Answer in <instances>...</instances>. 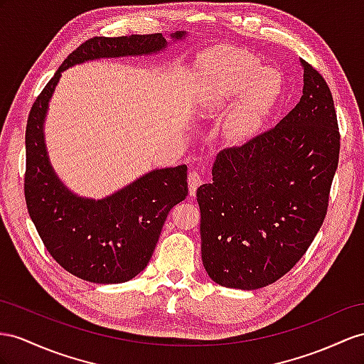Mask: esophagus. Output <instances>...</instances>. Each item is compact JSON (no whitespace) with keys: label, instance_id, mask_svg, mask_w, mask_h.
I'll return each mask as SVG.
<instances>
[{"label":"esophagus","instance_id":"obj_1","mask_svg":"<svg viewBox=\"0 0 364 364\" xmlns=\"http://www.w3.org/2000/svg\"><path fill=\"white\" fill-rule=\"evenodd\" d=\"M188 181H189V192H191V197H193L195 192H197L198 186L203 184V176L201 173H198L197 171H192L188 176Z\"/></svg>","mask_w":364,"mask_h":364}]
</instances>
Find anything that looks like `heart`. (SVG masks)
<instances>
[{
    "label": "heart",
    "mask_w": 364,
    "mask_h": 364,
    "mask_svg": "<svg viewBox=\"0 0 364 364\" xmlns=\"http://www.w3.org/2000/svg\"><path fill=\"white\" fill-rule=\"evenodd\" d=\"M283 90L282 73L240 53L220 52L208 61L204 100L212 107L225 106L235 95L226 130L232 138H247L258 132Z\"/></svg>",
    "instance_id": "obj_1"
}]
</instances>
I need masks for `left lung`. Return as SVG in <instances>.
Returning <instances> with one entry per match:
<instances>
[{
    "label": "left lung",
    "instance_id": "obj_1",
    "mask_svg": "<svg viewBox=\"0 0 364 364\" xmlns=\"http://www.w3.org/2000/svg\"><path fill=\"white\" fill-rule=\"evenodd\" d=\"M300 63L298 105L271 130L221 151L212 183L197 189L203 264L220 286L254 291L277 282L306 254L328 212L337 114L328 82Z\"/></svg>",
    "mask_w": 364,
    "mask_h": 364
}]
</instances>
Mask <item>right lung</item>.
<instances>
[{
	"label": "right lung",
	"instance_id": "1",
	"mask_svg": "<svg viewBox=\"0 0 364 364\" xmlns=\"http://www.w3.org/2000/svg\"><path fill=\"white\" fill-rule=\"evenodd\" d=\"M186 32H175L178 41ZM161 33L95 36L64 60L35 100L26 127V204L46 249L68 272L90 283H124L147 266L167 213L188 197V166L139 176L106 198L73 193L50 164L44 121L61 72L86 61L152 55L166 50Z\"/></svg>",
	"mask_w": 364,
	"mask_h": 364
}]
</instances>
